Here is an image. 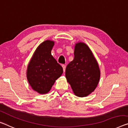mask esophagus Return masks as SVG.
<instances>
[{"instance_id": "34e87169", "label": "esophagus", "mask_w": 128, "mask_h": 128, "mask_svg": "<svg viewBox=\"0 0 128 128\" xmlns=\"http://www.w3.org/2000/svg\"><path fill=\"white\" fill-rule=\"evenodd\" d=\"M62 67L63 68V70H64V71H65V69H66V65H64V64H62Z\"/></svg>"}]
</instances>
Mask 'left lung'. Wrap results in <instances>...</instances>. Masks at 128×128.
I'll return each instance as SVG.
<instances>
[{
  "label": "left lung",
  "mask_w": 128,
  "mask_h": 128,
  "mask_svg": "<svg viewBox=\"0 0 128 128\" xmlns=\"http://www.w3.org/2000/svg\"><path fill=\"white\" fill-rule=\"evenodd\" d=\"M74 54V60L66 68V78L75 95L86 97L99 82V66L91 50L83 42L76 44Z\"/></svg>",
  "instance_id": "obj_1"
}]
</instances>
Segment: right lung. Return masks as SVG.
Listing matches in <instances>:
<instances>
[{"mask_svg": "<svg viewBox=\"0 0 128 128\" xmlns=\"http://www.w3.org/2000/svg\"><path fill=\"white\" fill-rule=\"evenodd\" d=\"M54 41L47 40L37 48L27 66V78L32 89L39 94L50 91L63 73V68L52 55Z\"/></svg>", "mask_w": 128, "mask_h": 128, "instance_id": "obj_1", "label": "right lung"}]
</instances>
